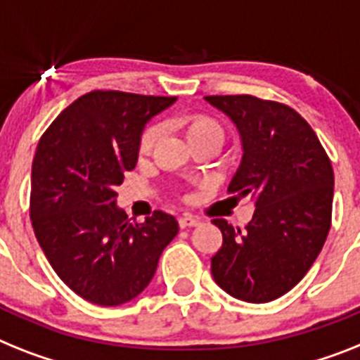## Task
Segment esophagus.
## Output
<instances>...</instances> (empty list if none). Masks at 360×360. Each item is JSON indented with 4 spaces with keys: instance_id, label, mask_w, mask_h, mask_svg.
Listing matches in <instances>:
<instances>
[{
    "instance_id": "obj_1",
    "label": "esophagus",
    "mask_w": 360,
    "mask_h": 360,
    "mask_svg": "<svg viewBox=\"0 0 360 360\" xmlns=\"http://www.w3.org/2000/svg\"><path fill=\"white\" fill-rule=\"evenodd\" d=\"M198 222H200V221H198L197 217H193V215H182L180 219H178V224H180V228L197 226Z\"/></svg>"
}]
</instances>
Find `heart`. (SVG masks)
Listing matches in <instances>:
<instances>
[{
	"label": "heart",
	"mask_w": 360,
	"mask_h": 360,
	"mask_svg": "<svg viewBox=\"0 0 360 360\" xmlns=\"http://www.w3.org/2000/svg\"><path fill=\"white\" fill-rule=\"evenodd\" d=\"M180 124L186 130L187 139L195 143L198 139L204 138H221L222 139V127L213 120L212 115L206 114H189L182 117ZM160 136H162V127L156 123L147 124L138 139V150L139 154H148L156 147Z\"/></svg>",
	"instance_id": "heart-1"
}]
</instances>
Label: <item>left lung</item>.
Returning a JSON list of instances; mask_svg holds the SVG:
<instances>
[{
    "mask_svg": "<svg viewBox=\"0 0 360 360\" xmlns=\"http://www.w3.org/2000/svg\"><path fill=\"white\" fill-rule=\"evenodd\" d=\"M210 105L237 124L243 162L228 193L250 195L255 212L240 231L213 224L222 246L212 257L221 289L250 304L289 292L322 250L331 228L333 167L307 121L290 106L254 95H210Z\"/></svg>",
    "mask_w": 360,
    "mask_h": 360,
    "instance_id": "1",
    "label": "left lung"
}]
</instances>
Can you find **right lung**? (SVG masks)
Instances as JSON below:
<instances>
[{"label":"right lung","mask_w":360,"mask_h":360,"mask_svg":"<svg viewBox=\"0 0 360 360\" xmlns=\"http://www.w3.org/2000/svg\"><path fill=\"white\" fill-rule=\"evenodd\" d=\"M176 97L94 90L71 103L38 141L29 215L58 278L80 298L114 307L150 283L178 233L173 215L130 222L115 187L138 162V139Z\"/></svg>","instance_id":"add662e5"}]
</instances>
